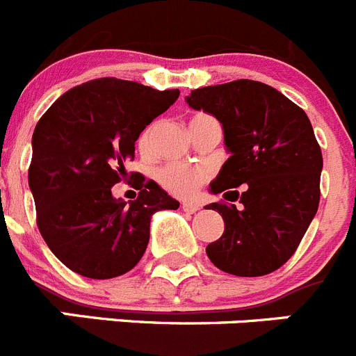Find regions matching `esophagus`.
I'll return each mask as SVG.
<instances>
[{"instance_id": "esophagus-1", "label": "esophagus", "mask_w": 356, "mask_h": 356, "mask_svg": "<svg viewBox=\"0 0 356 356\" xmlns=\"http://www.w3.org/2000/svg\"><path fill=\"white\" fill-rule=\"evenodd\" d=\"M199 208H201V206L195 204V202H188V201L181 202V209H184L185 213H195L199 211Z\"/></svg>"}]
</instances>
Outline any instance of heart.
<instances>
[{
    "label": "heart",
    "instance_id": "b5f03b06",
    "mask_svg": "<svg viewBox=\"0 0 356 356\" xmlns=\"http://www.w3.org/2000/svg\"><path fill=\"white\" fill-rule=\"evenodd\" d=\"M206 122H216V120L206 113H195L194 117L188 120V127H191V131H194L197 129V127H201L202 124H206ZM154 133H155L154 124L148 125L147 129L141 133L140 141H138L141 150H148ZM157 180L159 184H161L165 191L171 192V194L180 195V197H191V195H194L195 191L204 184L206 171L201 168H195V165L169 164L159 169Z\"/></svg>",
    "mask_w": 356,
    "mask_h": 356
}]
</instances>
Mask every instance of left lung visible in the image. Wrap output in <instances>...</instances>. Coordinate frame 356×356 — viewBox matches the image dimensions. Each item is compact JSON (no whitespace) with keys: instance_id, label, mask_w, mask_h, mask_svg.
Returning <instances> with one entry per match:
<instances>
[{"instance_id":"1","label":"left lung","mask_w":356,"mask_h":356,"mask_svg":"<svg viewBox=\"0 0 356 356\" xmlns=\"http://www.w3.org/2000/svg\"><path fill=\"white\" fill-rule=\"evenodd\" d=\"M185 101L222 124L231 154L209 192H223L227 201L243 204L241 209L227 202L206 206L225 223L222 238L206 246L209 260L234 276L280 269L297 250L320 202L323 159L306 111L253 80L201 87ZM239 184L241 195L235 191Z\"/></svg>"}]
</instances>
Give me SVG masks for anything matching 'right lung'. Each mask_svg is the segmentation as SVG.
Masks as SVG:
<instances>
[{"mask_svg": "<svg viewBox=\"0 0 356 356\" xmlns=\"http://www.w3.org/2000/svg\"><path fill=\"white\" fill-rule=\"evenodd\" d=\"M178 96V89L97 79L64 92L38 120L28 172L36 223L71 270L92 280L122 276L147 250L152 215L180 208L143 175L136 176V201L111 194L140 134Z\"/></svg>", "mask_w": 356, "mask_h": 356, "instance_id": "1", "label": "right lung"}]
</instances>
